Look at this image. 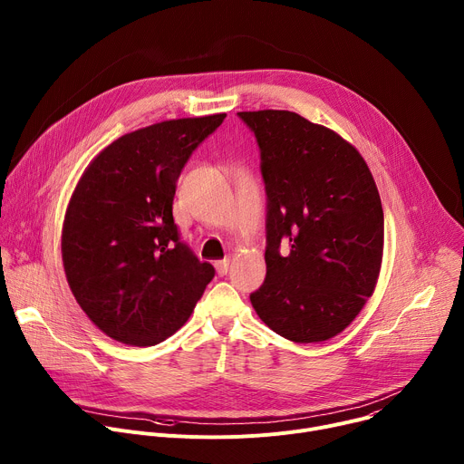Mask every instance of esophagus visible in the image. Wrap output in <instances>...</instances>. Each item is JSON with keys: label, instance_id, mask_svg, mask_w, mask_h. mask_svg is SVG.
I'll list each match as a JSON object with an SVG mask.
<instances>
[{"label": "esophagus", "instance_id": "esophagus-1", "mask_svg": "<svg viewBox=\"0 0 464 464\" xmlns=\"http://www.w3.org/2000/svg\"><path fill=\"white\" fill-rule=\"evenodd\" d=\"M215 268H217V274H218V276H227V270H229V258L217 260V262H215Z\"/></svg>", "mask_w": 464, "mask_h": 464}]
</instances>
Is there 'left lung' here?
Here are the masks:
<instances>
[{
  "label": "left lung",
  "instance_id": "left-lung-1",
  "mask_svg": "<svg viewBox=\"0 0 464 464\" xmlns=\"http://www.w3.org/2000/svg\"><path fill=\"white\" fill-rule=\"evenodd\" d=\"M238 117L255 134L268 196L266 279L251 304L290 342H326L353 323L378 281L376 183L360 152L330 128L286 110Z\"/></svg>",
  "mask_w": 464,
  "mask_h": 464
}]
</instances>
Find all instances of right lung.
<instances>
[{
    "instance_id": "obj_1",
    "label": "right lung",
    "mask_w": 464,
    "mask_h": 464,
    "mask_svg": "<svg viewBox=\"0 0 464 464\" xmlns=\"http://www.w3.org/2000/svg\"><path fill=\"white\" fill-rule=\"evenodd\" d=\"M226 113L156 122L108 145L65 211L62 262L86 315L115 342L150 347L172 336L215 277L179 238L176 181Z\"/></svg>"
}]
</instances>
